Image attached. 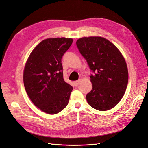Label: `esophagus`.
<instances>
[{"instance_id":"esophagus-1","label":"esophagus","mask_w":148,"mask_h":148,"mask_svg":"<svg viewBox=\"0 0 148 148\" xmlns=\"http://www.w3.org/2000/svg\"><path fill=\"white\" fill-rule=\"evenodd\" d=\"M80 81H81L80 79L77 80V81H74V82H73L74 85L75 86H77L78 85V84H79L80 83Z\"/></svg>"}]
</instances>
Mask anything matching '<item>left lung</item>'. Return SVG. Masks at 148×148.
<instances>
[{
	"mask_svg": "<svg viewBox=\"0 0 148 148\" xmlns=\"http://www.w3.org/2000/svg\"><path fill=\"white\" fill-rule=\"evenodd\" d=\"M76 45L94 73L90 76L92 90L86 95L88 103L101 111L113 108L123 97L128 84L124 57L114 45L103 37H82Z\"/></svg>",
	"mask_w": 148,
	"mask_h": 148,
	"instance_id": "8db88e82",
	"label": "left lung"
}]
</instances>
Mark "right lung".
I'll list each match as a JSON object with an SVG mask.
<instances>
[{"instance_id": "1", "label": "right lung", "mask_w": 148, "mask_h": 148, "mask_svg": "<svg viewBox=\"0 0 148 148\" xmlns=\"http://www.w3.org/2000/svg\"><path fill=\"white\" fill-rule=\"evenodd\" d=\"M73 39L49 38L33 49L23 71V83L31 101L42 111L55 114L69 103L72 86L64 79L62 58Z\"/></svg>"}]
</instances>
